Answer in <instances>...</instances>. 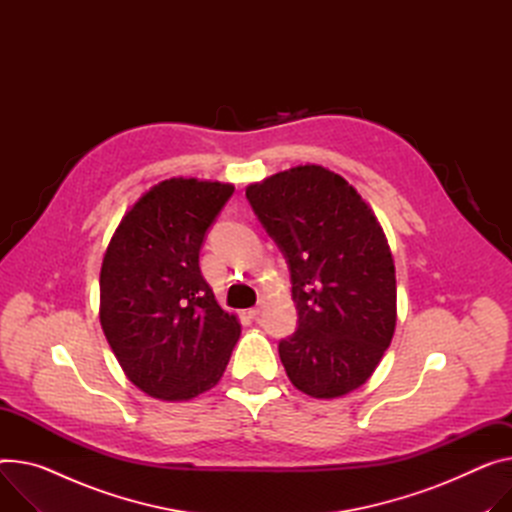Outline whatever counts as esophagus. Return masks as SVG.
Masks as SVG:
<instances>
[{"instance_id": "esophagus-1", "label": "esophagus", "mask_w": 512, "mask_h": 512, "mask_svg": "<svg viewBox=\"0 0 512 512\" xmlns=\"http://www.w3.org/2000/svg\"><path fill=\"white\" fill-rule=\"evenodd\" d=\"M262 303H258L256 307H252V309H248V316L252 318V320H256V318H260V313H262Z\"/></svg>"}]
</instances>
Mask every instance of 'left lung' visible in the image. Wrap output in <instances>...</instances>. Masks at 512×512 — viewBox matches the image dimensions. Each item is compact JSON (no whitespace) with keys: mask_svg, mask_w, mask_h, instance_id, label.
<instances>
[{"mask_svg":"<svg viewBox=\"0 0 512 512\" xmlns=\"http://www.w3.org/2000/svg\"><path fill=\"white\" fill-rule=\"evenodd\" d=\"M246 199L291 274L299 320L279 342L291 383L311 398L361 387L396 330V268L375 215L322 166L274 174Z\"/></svg>","mask_w":512,"mask_h":512,"instance_id":"8db88e82","label":"left lung"}]
</instances>
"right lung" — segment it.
Here are the masks:
<instances>
[{
  "instance_id": "obj_1",
  "label": "right lung",
  "mask_w": 512,
  "mask_h": 512,
  "mask_svg": "<svg viewBox=\"0 0 512 512\" xmlns=\"http://www.w3.org/2000/svg\"><path fill=\"white\" fill-rule=\"evenodd\" d=\"M231 184L172 178L116 227L100 270V324L125 375L151 398L190 400L221 379L240 338L199 254Z\"/></svg>"
}]
</instances>
